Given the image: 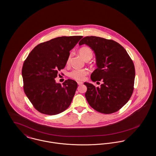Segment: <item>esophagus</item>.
Instances as JSON below:
<instances>
[{
  "instance_id": "34e87169",
  "label": "esophagus",
  "mask_w": 156,
  "mask_h": 156,
  "mask_svg": "<svg viewBox=\"0 0 156 156\" xmlns=\"http://www.w3.org/2000/svg\"><path fill=\"white\" fill-rule=\"evenodd\" d=\"M77 84H78L79 85H81L83 84V82H81V81H78V82H77Z\"/></svg>"
}]
</instances>
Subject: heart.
<instances>
[{
	"instance_id": "heart-1",
	"label": "heart",
	"mask_w": 156,
	"mask_h": 156,
	"mask_svg": "<svg viewBox=\"0 0 156 156\" xmlns=\"http://www.w3.org/2000/svg\"><path fill=\"white\" fill-rule=\"evenodd\" d=\"M79 53L82 56V58H84V60L88 58L91 59L93 55L92 50L88 47H83L80 48L79 50ZM71 56H72V53H71L67 58V60H66L67 65L69 64L71 62ZM88 73V71L87 69H75L69 73V76L72 79H74L75 80L83 81L85 78V76Z\"/></svg>"
}]
</instances>
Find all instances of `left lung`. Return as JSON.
I'll return each instance as SVG.
<instances>
[{
    "label": "left lung",
    "instance_id": "obj_1",
    "mask_svg": "<svg viewBox=\"0 0 156 156\" xmlns=\"http://www.w3.org/2000/svg\"><path fill=\"white\" fill-rule=\"evenodd\" d=\"M84 44L96 55L97 68L91 73V79L93 82H102L100 87L84 83L87 87L86 99L90 106L100 113H115L132 96L135 76L133 61L126 50L112 40L85 37L79 45Z\"/></svg>",
    "mask_w": 156,
    "mask_h": 156
}]
</instances>
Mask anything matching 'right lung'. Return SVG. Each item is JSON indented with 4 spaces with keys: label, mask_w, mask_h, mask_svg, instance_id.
<instances>
[{
    "label": "right lung",
    "mask_w": 156,
    "mask_h": 156,
    "mask_svg": "<svg viewBox=\"0 0 156 156\" xmlns=\"http://www.w3.org/2000/svg\"><path fill=\"white\" fill-rule=\"evenodd\" d=\"M83 36H62L38 44L25 60L22 69L24 93L39 112L55 115L70 106L78 84L65 81L62 85L55 78L63 69L69 51Z\"/></svg>",
    "instance_id": "right-lung-1"
}]
</instances>
